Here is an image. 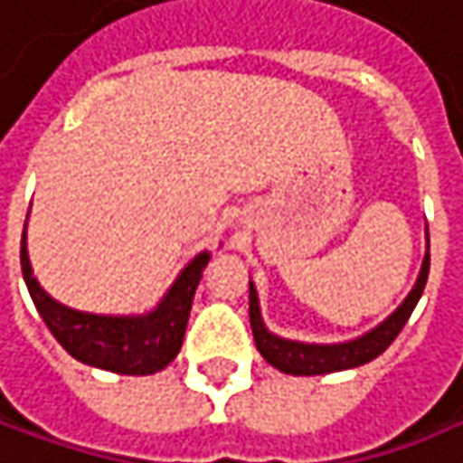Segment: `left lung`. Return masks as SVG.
Wrapping results in <instances>:
<instances>
[{
  "label": "left lung",
  "instance_id": "obj_1",
  "mask_svg": "<svg viewBox=\"0 0 463 463\" xmlns=\"http://www.w3.org/2000/svg\"><path fill=\"white\" fill-rule=\"evenodd\" d=\"M427 277H430V232H427V252H424L419 277H416L411 292L406 295V300L374 329H369L366 335L353 337L347 343H300V340H287V337L269 332V326L263 324V316H260L255 284L250 281V326H252L255 347L274 369H279L284 374H295V377H316V374H332V372L364 366L382 355L401 335L403 324L409 321V316L424 292Z\"/></svg>",
  "mask_w": 463,
  "mask_h": 463
}]
</instances>
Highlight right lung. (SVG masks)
Segmentation results:
<instances>
[{
  "label": "right lung",
  "mask_w": 463,
  "mask_h": 463,
  "mask_svg": "<svg viewBox=\"0 0 463 463\" xmlns=\"http://www.w3.org/2000/svg\"><path fill=\"white\" fill-rule=\"evenodd\" d=\"M208 260H211L208 250L197 252L149 314H86V311H76V308L57 303L39 284L28 260L25 232L20 242L23 279H25L36 311L50 326L54 340L86 366H97V369L116 372V374H134V377L163 372L182 350L194 289L203 279Z\"/></svg>",
  "instance_id": "obj_1"
}]
</instances>
